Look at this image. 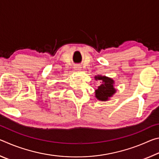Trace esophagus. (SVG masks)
Listing matches in <instances>:
<instances>
[{
	"label": "esophagus",
	"mask_w": 159,
	"mask_h": 159,
	"mask_svg": "<svg viewBox=\"0 0 159 159\" xmlns=\"http://www.w3.org/2000/svg\"><path fill=\"white\" fill-rule=\"evenodd\" d=\"M74 69L76 70H80L81 69V66L79 65V64H76V65L74 66Z\"/></svg>",
	"instance_id": "obj_1"
}]
</instances>
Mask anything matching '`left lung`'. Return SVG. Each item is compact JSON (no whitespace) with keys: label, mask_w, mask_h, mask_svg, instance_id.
<instances>
[{"label":"left lung","mask_w":159,"mask_h":159,"mask_svg":"<svg viewBox=\"0 0 159 159\" xmlns=\"http://www.w3.org/2000/svg\"><path fill=\"white\" fill-rule=\"evenodd\" d=\"M95 80H102V84L95 90V97L99 100L106 101L116 92L114 88V80L106 76H95Z\"/></svg>","instance_id":"8db88e82"}]
</instances>
